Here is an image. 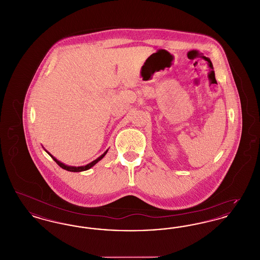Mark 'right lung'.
<instances>
[{"instance_id":"add662e5","label":"right lung","mask_w":260,"mask_h":260,"mask_svg":"<svg viewBox=\"0 0 260 260\" xmlns=\"http://www.w3.org/2000/svg\"><path fill=\"white\" fill-rule=\"evenodd\" d=\"M46 150V149H45ZM107 151L108 150H106L100 157H99L96 160H94V161H91V162H89V164H87V166H82V167H71V166H67V165H64L63 162H61V161H58L57 159H55L50 153H49L47 150H46V152L50 155V156H51V158L54 160V161H56V164L60 167V168H62L63 170H66V171H68V172H73V173H79V172H84V171H87V170H89L91 167H93L96 162H99L105 155H106V153H107Z\"/></svg>"}]
</instances>
